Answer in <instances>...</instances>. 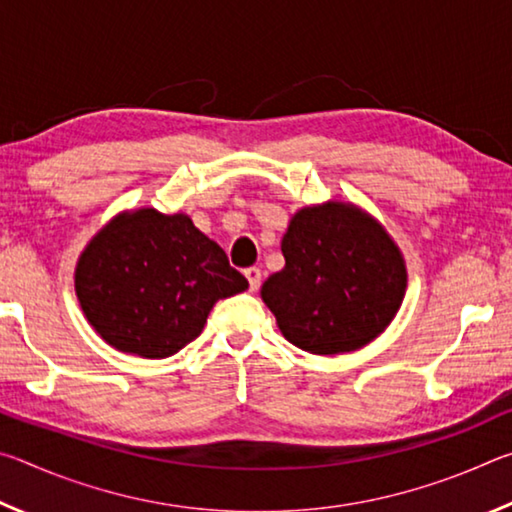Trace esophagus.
<instances>
[{
    "label": "esophagus",
    "instance_id": "1",
    "mask_svg": "<svg viewBox=\"0 0 512 512\" xmlns=\"http://www.w3.org/2000/svg\"><path fill=\"white\" fill-rule=\"evenodd\" d=\"M246 280H248V287H250V291H257L259 289V284H262V268H257V266H250V268H246Z\"/></svg>",
    "mask_w": 512,
    "mask_h": 512
}]
</instances>
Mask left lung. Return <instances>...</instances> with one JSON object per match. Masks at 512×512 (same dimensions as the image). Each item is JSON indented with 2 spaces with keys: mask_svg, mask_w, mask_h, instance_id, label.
Here are the masks:
<instances>
[{
  "mask_svg": "<svg viewBox=\"0 0 512 512\" xmlns=\"http://www.w3.org/2000/svg\"><path fill=\"white\" fill-rule=\"evenodd\" d=\"M284 268L262 287L284 339L311 354L359 350L402 305L406 268L381 225L354 205L305 207L282 239Z\"/></svg>",
  "mask_w": 512,
  "mask_h": 512,
  "instance_id": "left-lung-1",
  "label": "left lung"
}]
</instances>
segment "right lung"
<instances>
[{
	"instance_id": "right-lung-1",
	"label": "right lung",
	"mask_w": 512,
	"mask_h": 512,
	"mask_svg": "<svg viewBox=\"0 0 512 512\" xmlns=\"http://www.w3.org/2000/svg\"><path fill=\"white\" fill-rule=\"evenodd\" d=\"M248 289L216 241L185 214L144 207L112 219L76 266V296L112 348L171 357L203 332L214 302Z\"/></svg>"
}]
</instances>
